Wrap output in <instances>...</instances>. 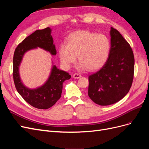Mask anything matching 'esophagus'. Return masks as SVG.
<instances>
[{"label":"esophagus","instance_id":"obj_1","mask_svg":"<svg viewBox=\"0 0 149 149\" xmlns=\"http://www.w3.org/2000/svg\"><path fill=\"white\" fill-rule=\"evenodd\" d=\"M73 78L75 79H78V78H80L81 77V75L79 73H74L73 75Z\"/></svg>","mask_w":149,"mask_h":149}]
</instances>
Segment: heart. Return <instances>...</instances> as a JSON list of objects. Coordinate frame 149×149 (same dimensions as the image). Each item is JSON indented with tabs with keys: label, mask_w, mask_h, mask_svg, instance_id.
<instances>
[{
	"label": "heart",
	"mask_w": 149,
	"mask_h": 149,
	"mask_svg": "<svg viewBox=\"0 0 149 149\" xmlns=\"http://www.w3.org/2000/svg\"><path fill=\"white\" fill-rule=\"evenodd\" d=\"M110 49L109 39L105 35L79 30L69 35L66 45L61 44L58 52L61 64L66 69L74 63L78 56L80 68L96 70L105 63Z\"/></svg>",
	"instance_id": "obj_1"
}]
</instances>
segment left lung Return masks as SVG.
<instances>
[{"instance_id": "8db88e82", "label": "left lung", "mask_w": 149, "mask_h": 149, "mask_svg": "<svg viewBox=\"0 0 149 149\" xmlns=\"http://www.w3.org/2000/svg\"><path fill=\"white\" fill-rule=\"evenodd\" d=\"M111 49L101 68L89 76L88 96L97 104L107 106L122 100L131 88L134 74L132 49L118 30L111 28Z\"/></svg>"}]
</instances>
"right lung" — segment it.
<instances>
[{
    "mask_svg": "<svg viewBox=\"0 0 149 149\" xmlns=\"http://www.w3.org/2000/svg\"><path fill=\"white\" fill-rule=\"evenodd\" d=\"M52 30L49 27L37 30L26 37L15 48L13 58V78L16 89L24 100L33 107L40 109H47L53 106L61 95L63 83L71 78L68 73L53 66L51 74L47 82L41 87L30 89L22 83L19 72V66L25 52L37 47L56 54Z\"/></svg>",
    "mask_w": 149,
    "mask_h": 149,
    "instance_id": "1",
    "label": "right lung"
}]
</instances>
